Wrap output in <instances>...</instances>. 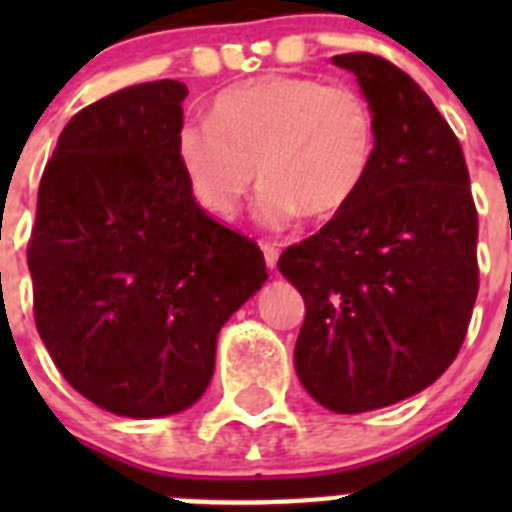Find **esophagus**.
<instances>
[{
  "instance_id": "obj_1",
  "label": "esophagus",
  "mask_w": 512,
  "mask_h": 512,
  "mask_svg": "<svg viewBox=\"0 0 512 512\" xmlns=\"http://www.w3.org/2000/svg\"><path fill=\"white\" fill-rule=\"evenodd\" d=\"M261 251H264V259L269 269H277V259H279V248L274 243H261Z\"/></svg>"
}]
</instances>
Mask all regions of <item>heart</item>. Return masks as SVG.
Returning a JSON list of instances; mask_svg holds the SVG:
<instances>
[{
	"mask_svg": "<svg viewBox=\"0 0 512 512\" xmlns=\"http://www.w3.org/2000/svg\"><path fill=\"white\" fill-rule=\"evenodd\" d=\"M174 151L207 215L230 220L259 171L256 217L287 228L300 212L333 217L356 200L377 156V115L354 87L269 74L217 94L210 120L179 122Z\"/></svg>",
	"mask_w": 512,
	"mask_h": 512,
	"instance_id": "b5f03b06",
	"label": "heart"
}]
</instances>
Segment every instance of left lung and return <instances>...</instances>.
<instances>
[{
    "label": "left lung",
    "instance_id": "1",
    "mask_svg": "<svg viewBox=\"0 0 512 512\" xmlns=\"http://www.w3.org/2000/svg\"><path fill=\"white\" fill-rule=\"evenodd\" d=\"M333 63L374 107L377 156L356 200L277 266L305 300L297 377L348 415L418 395L456 359L479 289L477 207L431 97L374 53Z\"/></svg>",
    "mask_w": 512,
    "mask_h": 512
}]
</instances>
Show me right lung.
<instances>
[{
    "label": "right lung",
    "mask_w": 512,
    "mask_h": 512,
    "mask_svg": "<svg viewBox=\"0 0 512 512\" xmlns=\"http://www.w3.org/2000/svg\"><path fill=\"white\" fill-rule=\"evenodd\" d=\"M182 81L120 89L63 128L27 243L35 325L79 395L128 418L200 400L217 333L266 282L259 246L207 215L176 164Z\"/></svg>",
    "instance_id": "right-lung-1"
}]
</instances>
